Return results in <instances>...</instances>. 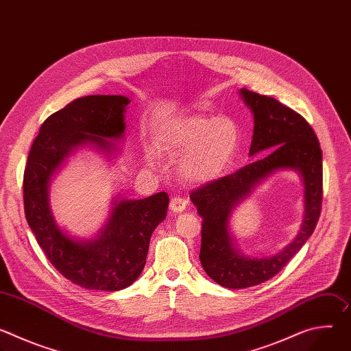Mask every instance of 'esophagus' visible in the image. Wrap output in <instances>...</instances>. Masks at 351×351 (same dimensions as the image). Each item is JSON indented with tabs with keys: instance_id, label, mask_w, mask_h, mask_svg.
<instances>
[{
	"instance_id": "obj_1",
	"label": "esophagus",
	"mask_w": 351,
	"mask_h": 351,
	"mask_svg": "<svg viewBox=\"0 0 351 351\" xmlns=\"http://www.w3.org/2000/svg\"><path fill=\"white\" fill-rule=\"evenodd\" d=\"M186 206H187V202L184 198H182V197H173L172 199H171V210L173 211V213H182L184 208H186Z\"/></svg>"
}]
</instances>
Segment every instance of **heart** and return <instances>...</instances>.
<instances>
[{
	"instance_id": "1",
	"label": "heart",
	"mask_w": 351,
	"mask_h": 351,
	"mask_svg": "<svg viewBox=\"0 0 351 351\" xmlns=\"http://www.w3.org/2000/svg\"><path fill=\"white\" fill-rule=\"evenodd\" d=\"M239 143L236 123L226 117L193 115L171 121L158 136L161 152L182 157L179 172L190 183L215 179L233 158ZM147 161L156 165L157 153L145 149Z\"/></svg>"
}]
</instances>
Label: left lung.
Returning <instances> with one entry per match:
<instances>
[{
    "label": "left lung",
    "instance_id": "8db88e82",
    "mask_svg": "<svg viewBox=\"0 0 351 351\" xmlns=\"http://www.w3.org/2000/svg\"><path fill=\"white\" fill-rule=\"evenodd\" d=\"M240 95L254 115V133L248 156L269 152L268 156L190 193V199L203 218L199 261L214 282L228 289L252 287L282 271L313 234L322 206V152L310 123L272 97L247 88H241ZM279 169H293L304 179L302 228L296 239L272 258L243 256L228 230L230 214L256 185Z\"/></svg>",
    "mask_w": 351,
    "mask_h": 351
}]
</instances>
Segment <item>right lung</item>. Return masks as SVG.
<instances>
[{
	"mask_svg": "<svg viewBox=\"0 0 351 351\" xmlns=\"http://www.w3.org/2000/svg\"><path fill=\"white\" fill-rule=\"evenodd\" d=\"M123 95H87L48 117L34 138L23 175L25 215L54 268L91 290L117 291L141 274L154 229L167 217L169 197L161 191L141 199H114L108 222L97 237H71L56 222L48 202L51 176L79 147L91 145L108 157L125 134Z\"/></svg>",
	"mask_w": 351,
	"mask_h": 351,
	"instance_id": "obj_1",
	"label": "right lung"
}]
</instances>
